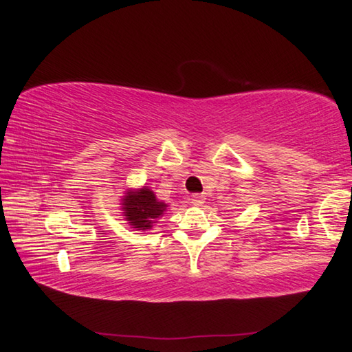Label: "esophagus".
Returning a JSON list of instances; mask_svg holds the SVG:
<instances>
[{
    "label": "esophagus",
    "mask_w": 352,
    "mask_h": 352,
    "mask_svg": "<svg viewBox=\"0 0 352 352\" xmlns=\"http://www.w3.org/2000/svg\"><path fill=\"white\" fill-rule=\"evenodd\" d=\"M190 201H192L195 206H200V204L204 203V195L203 194H194L190 197Z\"/></svg>",
    "instance_id": "1"
}]
</instances>
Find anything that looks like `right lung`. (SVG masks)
Masks as SVG:
<instances>
[{"label":"right lung","mask_w":352,"mask_h":352,"mask_svg":"<svg viewBox=\"0 0 352 352\" xmlns=\"http://www.w3.org/2000/svg\"><path fill=\"white\" fill-rule=\"evenodd\" d=\"M121 210L127 225L135 231H148L164 215L169 204L158 200L154 190L148 186L129 188L121 197Z\"/></svg>","instance_id":"right-lung-1"}]
</instances>
